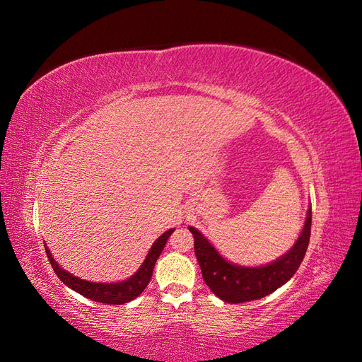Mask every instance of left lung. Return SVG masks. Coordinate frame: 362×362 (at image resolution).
Here are the masks:
<instances>
[{"label": "left lung", "instance_id": "left-lung-1", "mask_svg": "<svg viewBox=\"0 0 362 362\" xmlns=\"http://www.w3.org/2000/svg\"><path fill=\"white\" fill-rule=\"evenodd\" d=\"M189 229L194 238V255L198 258L206 286L223 302L242 303L264 298L288 282L298 272L310 243L311 206L294 245L286 254L266 266L247 267L234 264L218 254L201 231L193 226H189Z\"/></svg>", "mask_w": 362, "mask_h": 362}]
</instances>
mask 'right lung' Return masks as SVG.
<instances>
[{
	"instance_id": "right-lung-1",
	"label": "right lung",
	"mask_w": 362,
	"mask_h": 362,
	"mask_svg": "<svg viewBox=\"0 0 362 362\" xmlns=\"http://www.w3.org/2000/svg\"><path fill=\"white\" fill-rule=\"evenodd\" d=\"M173 231L175 228L169 229L166 233H163L156 240L154 245L151 246L148 255L144 259V262H141L139 270L134 273V275H131L128 279L120 281V282H92V281L81 279L78 276L72 275V273H69L68 270H64L63 267H60L59 262L51 255L47 245H45V250L54 272H56V275L64 286H68L71 290L80 293L81 296H84V298L95 302L108 303V305H122V303L134 300L137 296H140L141 291L146 288V286L152 278V270H154L156 262L163 252L164 246H166L168 238Z\"/></svg>"
}]
</instances>
